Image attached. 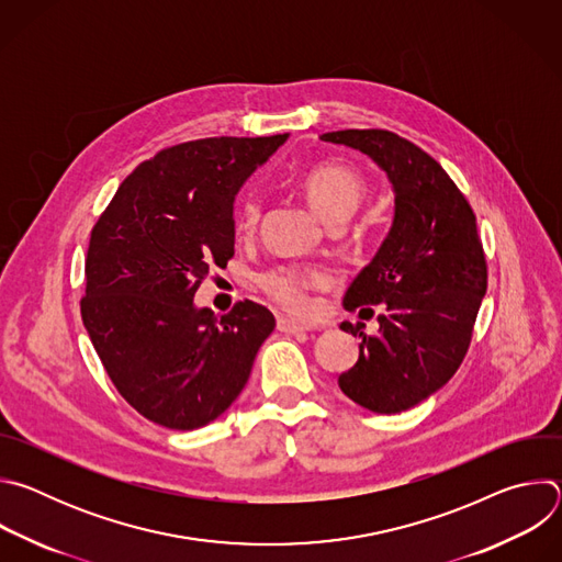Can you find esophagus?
<instances>
[{
    "mask_svg": "<svg viewBox=\"0 0 562 562\" xmlns=\"http://www.w3.org/2000/svg\"><path fill=\"white\" fill-rule=\"evenodd\" d=\"M276 327H278V331H282V334H291V336H297V334H306V331H308V327H302V325L293 323V319H289V317H284V315H280V317H278Z\"/></svg>",
    "mask_w": 562,
    "mask_h": 562,
    "instance_id": "esophagus-1",
    "label": "esophagus"
}]
</instances>
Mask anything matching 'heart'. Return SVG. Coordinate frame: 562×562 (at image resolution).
Returning a JSON list of instances; mask_svg holds the SVG:
<instances>
[{
    "instance_id": "obj_1",
    "label": "heart",
    "mask_w": 562,
    "mask_h": 562,
    "mask_svg": "<svg viewBox=\"0 0 562 562\" xmlns=\"http://www.w3.org/2000/svg\"><path fill=\"white\" fill-rule=\"evenodd\" d=\"M297 184L313 206V211L331 222H345L364 200L367 182L360 171L342 162H319L297 176ZM260 200L249 195L237 204L233 215V231L237 237H249L260 224ZM262 291L282 308L291 313L308 311V291L323 282V276L313 269L273 267L258 278Z\"/></svg>"
}]
</instances>
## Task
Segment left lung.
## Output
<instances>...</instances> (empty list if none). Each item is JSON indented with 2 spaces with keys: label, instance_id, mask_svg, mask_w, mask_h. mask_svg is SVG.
Here are the masks:
<instances>
[{
  "label": "left lung",
  "instance_id": "obj_1",
  "mask_svg": "<svg viewBox=\"0 0 562 562\" xmlns=\"http://www.w3.org/2000/svg\"><path fill=\"white\" fill-rule=\"evenodd\" d=\"M367 153L386 171L395 215L380 251L351 282L345 308L380 304L378 334H360L358 362L338 378L353 403L400 414L438 391L462 364L487 291V260L473 209L436 159L384 128L323 135Z\"/></svg>",
  "mask_w": 562,
  "mask_h": 562
}]
</instances>
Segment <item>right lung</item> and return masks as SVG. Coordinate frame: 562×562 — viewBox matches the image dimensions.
Wrapping results in <instances>:
<instances>
[{"label": "right lung", "mask_w": 562, "mask_h": 562, "mask_svg": "<svg viewBox=\"0 0 562 562\" xmlns=\"http://www.w3.org/2000/svg\"><path fill=\"white\" fill-rule=\"evenodd\" d=\"M204 137L155 153L117 189L91 231L85 327L120 395L146 420L189 431L224 414L276 327L251 300L224 315L193 295L233 258V200L284 144Z\"/></svg>", "instance_id": "obj_1"}]
</instances>
